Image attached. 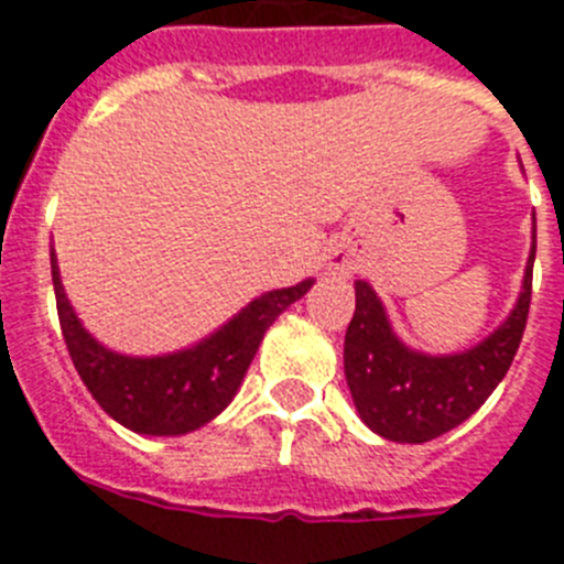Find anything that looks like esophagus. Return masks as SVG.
Returning a JSON list of instances; mask_svg holds the SVG:
<instances>
[{"mask_svg":"<svg viewBox=\"0 0 564 564\" xmlns=\"http://www.w3.org/2000/svg\"><path fill=\"white\" fill-rule=\"evenodd\" d=\"M333 265H336L338 271H347V257H344V253H336V257H333Z\"/></svg>","mask_w":564,"mask_h":564,"instance_id":"1","label":"esophagus"}]
</instances>
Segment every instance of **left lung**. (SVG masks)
<instances>
[{
    "mask_svg": "<svg viewBox=\"0 0 564 564\" xmlns=\"http://www.w3.org/2000/svg\"><path fill=\"white\" fill-rule=\"evenodd\" d=\"M534 248L506 325L457 356H423L403 347L376 291L358 279L356 313L344 336V376L358 415L372 432L387 441L426 443L480 410L506 378L525 333Z\"/></svg>",
    "mask_w": 564,
    "mask_h": 564,
    "instance_id": "left-lung-1",
    "label": "left lung"
}]
</instances>
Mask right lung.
Masks as SVG:
<instances>
[{"instance_id": "1", "label": "right lung", "mask_w": 564, "mask_h": 564, "mask_svg": "<svg viewBox=\"0 0 564 564\" xmlns=\"http://www.w3.org/2000/svg\"><path fill=\"white\" fill-rule=\"evenodd\" d=\"M58 325L78 376L101 410L141 435H186L220 415L242 383L253 352L273 318L311 291L313 279L253 299L226 327L197 347L161 358H129L89 336L69 307L50 251Z\"/></svg>"}]
</instances>
